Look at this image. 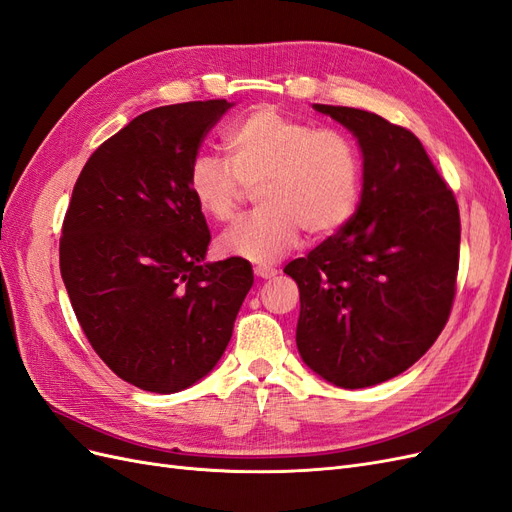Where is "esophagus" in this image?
<instances>
[{"instance_id":"1","label":"esophagus","mask_w":512,"mask_h":512,"mask_svg":"<svg viewBox=\"0 0 512 512\" xmlns=\"http://www.w3.org/2000/svg\"><path fill=\"white\" fill-rule=\"evenodd\" d=\"M254 273H256V277H260V280H271V277H275L277 271L271 269V267H256Z\"/></svg>"}]
</instances>
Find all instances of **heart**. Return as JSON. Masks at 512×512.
Masks as SVG:
<instances>
[{
	"instance_id": "b5f03b06",
	"label": "heart",
	"mask_w": 512,
	"mask_h": 512,
	"mask_svg": "<svg viewBox=\"0 0 512 512\" xmlns=\"http://www.w3.org/2000/svg\"><path fill=\"white\" fill-rule=\"evenodd\" d=\"M228 163L198 153L188 168V192L213 222L235 218L245 188H256L260 211L218 239V252L252 265H273L301 239L320 241L342 230L359 207L361 153L335 128L258 106L224 138Z\"/></svg>"
}]
</instances>
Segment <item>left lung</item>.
<instances>
[{
  "mask_svg": "<svg viewBox=\"0 0 512 512\" xmlns=\"http://www.w3.org/2000/svg\"><path fill=\"white\" fill-rule=\"evenodd\" d=\"M363 153L352 220L286 265L299 286L303 363L342 389L399 376L433 346L451 314L459 207L418 138L376 113L314 104Z\"/></svg>",
  "mask_w": 512,
  "mask_h": 512,
  "instance_id": "obj_1",
  "label": "left lung"
}]
</instances>
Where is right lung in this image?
I'll return each mask as SVG.
<instances>
[{"label": "right lung", "instance_id": "add662e5", "mask_svg": "<svg viewBox=\"0 0 512 512\" xmlns=\"http://www.w3.org/2000/svg\"><path fill=\"white\" fill-rule=\"evenodd\" d=\"M226 100L158 106L104 141L74 183L59 269L91 348L151 393L188 389L218 365L245 294L247 260L207 262L211 232L188 168Z\"/></svg>", "mask_w": 512, "mask_h": 512}]
</instances>
